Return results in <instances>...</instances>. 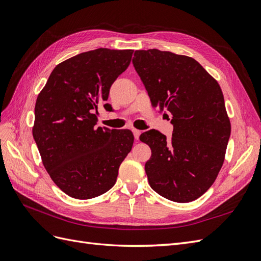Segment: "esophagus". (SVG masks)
I'll return each mask as SVG.
<instances>
[{"label":"esophagus","mask_w":261,"mask_h":261,"mask_svg":"<svg viewBox=\"0 0 261 261\" xmlns=\"http://www.w3.org/2000/svg\"><path fill=\"white\" fill-rule=\"evenodd\" d=\"M132 132H133V134H134V139H136V140H139V138H140V134H141V131H140V130H138V129H132Z\"/></svg>","instance_id":"1"}]
</instances>
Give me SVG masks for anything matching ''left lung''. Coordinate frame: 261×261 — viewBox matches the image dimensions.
Returning a JSON list of instances; mask_svg holds the SVG:
<instances>
[{"mask_svg": "<svg viewBox=\"0 0 261 261\" xmlns=\"http://www.w3.org/2000/svg\"><path fill=\"white\" fill-rule=\"evenodd\" d=\"M132 63L152 106L172 115L170 139L157 130L140 136L152 150L145 164L149 186L176 203L195 200L217 179L231 134L219 83L186 55L140 49Z\"/></svg>", "mask_w": 261, "mask_h": 261, "instance_id": "obj_1", "label": "left lung"}]
</instances>
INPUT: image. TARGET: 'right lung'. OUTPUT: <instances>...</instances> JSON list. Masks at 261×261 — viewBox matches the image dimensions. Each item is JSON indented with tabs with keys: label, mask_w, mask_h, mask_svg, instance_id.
Wrapping results in <instances>:
<instances>
[{
	"label": "right lung",
	"mask_w": 261,
	"mask_h": 261,
	"mask_svg": "<svg viewBox=\"0 0 261 261\" xmlns=\"http://www.w3.org/2000/svg\"><path fill=\"white\" fill-rule=\"evenodd\" d=\"M133 49L97 48L58 64L39 93L32 136L56 186L77 199L111 190L132 148L130 130L96 127L97 108L130 65Z\"/></svg>",
	"instance_id": "add662e5"
}]
</instances>
